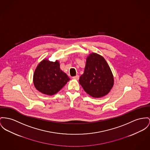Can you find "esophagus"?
Masks as SVG:
<instances>
[{
    "label": "esophagus",
    "mask_w": 150,
    "mask_h": 150,
    "mask_svg": "<svg viewBox=\"0 0 150 150\" xmlns=\"http://www.w3.org/2000/svg\"><path fill=\"white\" fill-rule=\"evenodd\" d=\"M79 78H80V76H79V75H76V76L73 77V79H75V80H78L79 79Z\"/></svg>",
    "instance_id": "34e87169"
}]
</instances>
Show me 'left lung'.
<instances>
[{"instance_id":"left-lung-1","label":"left lung","mask_w":150,"mask_h":150,"mask_svg":"<svg viewBox=\"0 0 150 150\" xmlns=\"http://www.w3.org/2000/svg\"><path fill=\"white\" fill-rule=\"evenodd\" d=\"M114 82L113 74L104 57L96 53H90L79 79L83 90L94 98H100L110 92Z\"/></svg>"}]
</instances>
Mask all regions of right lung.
<instances>
[{
    "label": "right lung",
    "instance_id": "1",
    "mask_svg": "<svg viewBox=\"0 0 150 150\" xmlns=\"http://www.w3.org/2000/svg\"><path fill=\"white\" fill-rule=\"evenodd\" d=\"M69 80L67 74L60 69L58 60L53 62L47 59L42 60L38 65L33 77L36 89L48 96L56 94Z\"/></svg>",
    "mask_w": 150,
    "mask_h": 150
}]
</instances>
